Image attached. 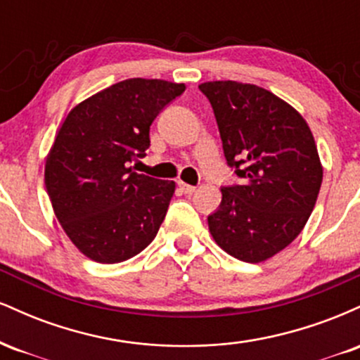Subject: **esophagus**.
Here are the masks:
<instances>
[{
  "instance_id": "1",
  "label": "esophagus",
  "mask_w": 360,
  "mask_h": 360,
  "mask_svg": "<svg viewBox=\"0 0 360 360\" xmlns=\"http://www.w3.org/2000/svg\"><path fill=\"white\" fill-rule=\"evenodd\" d=\"M177 184H179L181 191H183L184 194H193V193H196V188H194V186H191V184H186L184 181H177Z\"/></svg>"
}]
</instances>
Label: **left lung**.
Masks as SVG:
<instances>
[{"instance_id": "8db88e82", "label": "left lung", "mask_w": 360, "mask_h": 360, "mask_svg": "<svg viewBox=\"0 0 360 360\" xmlns=\"http://www.w3.org/2000/svg\"><path fill=\"white\" fill-rule=\"evenodd\" d=\"M229 166L242 184L221 189L208 217L213 240L232 257L257 264L295 240L315 208L323 166L307 120L271 91L237 81H208Z\"/></svg>"}]
</instances>
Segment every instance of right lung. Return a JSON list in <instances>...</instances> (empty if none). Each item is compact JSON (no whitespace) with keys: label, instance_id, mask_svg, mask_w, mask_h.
Segmentation results:
<instances>
[{"label":"right lung","instance_id":"add662e5","mask_svg":"<svg viewBox=\"0 0 360 360\" xmlns=\"http://www.w3.org/2000/svg\"><path fill=\"white\" fill-rule=\"evenodd\" d=\"M186 84L125 79L69 111L45 160V188L76 249L100 264L134 257L155 238L176 191L174 181L131 171L143 157L159 111Z\"/></svg>","mask_w":360,"mask_h":360}]
</instances>
